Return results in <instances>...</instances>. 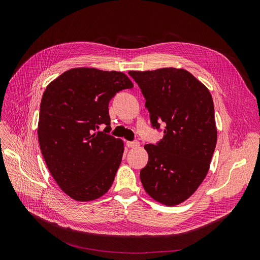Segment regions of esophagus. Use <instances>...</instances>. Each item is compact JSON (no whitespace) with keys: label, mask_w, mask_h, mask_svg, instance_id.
Listing matches in <instances>:
<instances>
[{"label":"esophagus","mask_w":260,"mask_h":260,"mask_svg":"<svg viewBox=\"0 0 260 260\" xmlns=\"http://www.w3.org/2000/svg\"><path fill=\"white\" fill-rule=\"evenodd\" d=\"M127 146L128 147H138V146H140V142L139 141H128Z\"/></svg>","instance_id":"34e87169"}]
</instances>
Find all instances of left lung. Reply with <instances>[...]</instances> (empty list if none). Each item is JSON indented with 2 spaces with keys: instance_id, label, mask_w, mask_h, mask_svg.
<instances>
[{
  "instance_id": "left-lung-1",
  "label": "left lung",
  "mask_w": 260,
  "mask_h": 260,
  "mask_svg": "<svg viewBox=\"0 0 260 260\" xmlns=\"http://www.w3.org/2000/svg\"><path fill=\"white\" fill-rule=\"evenodd\" d=\"M129 75L145 98L153 127L166 125L158 143L144 146L148 162L140 172L141 182L156 202L179 205L198 190L209 170L217 143L211 94L181 68Z\"/></svg>"
}]
</instances>
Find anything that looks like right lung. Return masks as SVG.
<instances>
[{"label":"right lung","instance_id":"right-lung-1","mask_svg":"<svg viewBox=\"0 0 260 260\" xmlns=\"http://www.w3.org/2000/svg\"><path fill=\"white\" fill-rule=\"evenodd\" d=\"M133 88L123 73L96 68L69 69L43 93L38 124L41 153L64 193L78 202L94 201L112 186L123 142L108 135V103ZM105 124L104 132H98Z\"/></svg>","mask_w":260,"mask_h":260}]
</instances>
